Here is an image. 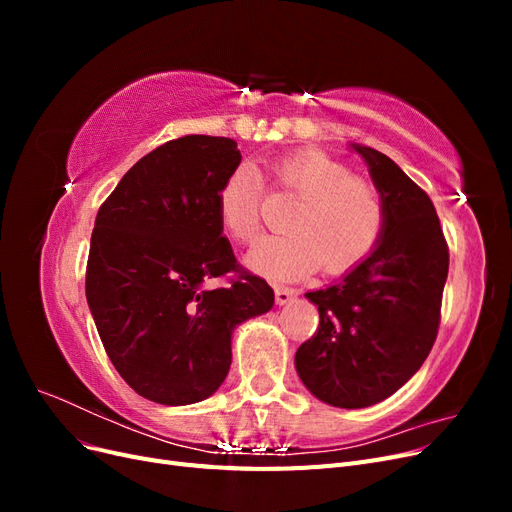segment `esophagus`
<instances>
[{"label": "esophagus", "instance_id": "34e87169", "mask_svg": "<svg viewBox=\"0 0 512 512\" xmlns=\"http://www.w3.org/2000/svg\"><path fill=\"white\" fill-rule=\"evenodd\" d=\"M294 297H297V290H294V288L275 286V303L277 305H288Z\"/></svg>", "mask_w": 512, "mask_h": 512}]
</instances>
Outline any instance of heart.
<instances>
[{
	"mask_svg": "<svg viewBox=\"0 0 512 512\" xmlns=\"http://www.w3.org/2000/svg\"><path fill=\"white\" fill-rule=\"evenodd\" d=\"M271 179L299 196L280 237L258 241L245 265L271 280H297L320 265L329 275L354 269L378 245L386 207L371 181L354 177L350 166L320 149H301L269 166ZM262 181L250 166L226 177L218 192L220 224L228 235L250 243L260 230Z\"/></svg>",
	"mask_w": 512,
	"mask_h": 512,
	"instance_id": "heart-1",
	"label": "heart"
}]
</instances>
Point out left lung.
Instances as JSON below:
<instances>
[{
    "mask_svg": "<svg viewBox=\"0 0 512 512\" xmlns=\"http://www.w3.org/2000/svg\"><path fill=\"white\" fill-rule=\"evenodd\" d=\"M386 207L382 237L363 262L329 288L307 292L320 324L294 365L307 391L335 408L391 397L436 342L448 245L431 198L384 153L352 145Z\"/></svg>",
    "mask_w": 512,
    "mask_h": 512,
    "instance_id": "1",
    "label": "left lung"
}]
</instances>
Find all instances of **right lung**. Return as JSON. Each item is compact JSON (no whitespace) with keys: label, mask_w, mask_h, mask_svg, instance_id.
Masks as SVG:
<instances>
[{"label":"right lung","mask_w":512,"mask_h":512,"mask_svg":"<svg viewBox=\"0 0 512 512\" xmlns=\"http://www.w3.org/2000/svg\"><path fill=\"white\" fill-rule=\"evenodd\" d=\"M239 162L232 138H175L138 160L98 211L85 275L91 316L119 376L162 406L218 391L232 331L275 301L222 237L218 192ZM230 270L240 277L226 289L206 286Z\"/></svg>","instance_id":"1"}]
</instances>
